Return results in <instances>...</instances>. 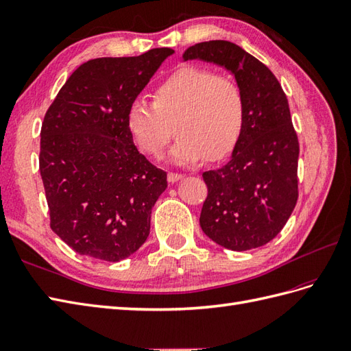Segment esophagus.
<instances>
[{"label": "esophagus", "mask_w": 351, "mask_h": 351, "mask_svg": "<svg viewBox=\"0 0 351 351\" xmlns=\"http://www.w3.org/2000/svg\"><path fill=\"white\" fill-rule=\"evenodd\" d=\"M182 178H184V175H181V173H175V172H169V173H167V181H169L170 184L178 182L179 179H182Z\"/></svg>", "instance_id": "obj_1"}]
</instances>
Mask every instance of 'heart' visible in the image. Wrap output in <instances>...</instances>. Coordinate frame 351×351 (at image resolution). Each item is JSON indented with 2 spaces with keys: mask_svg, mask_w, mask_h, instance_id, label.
<instances>
[{
  "mask_svg": "<svg viewBox=\"0 0 351 351\" xmlns=\"http://www.w3.org/2000/svg\"><path fill=\"white\" fill-rule=\"evenodd\" d=\"M245 99L230 78L199 66H182L166 77L152 102L133 101L128 129L145 154L158 158L179 134L169 157L176 165H193L204 156L221 160L236 148L245 129Z\"/></svg>",
  "mask_w": 351,
  "mask_h": 351,
  "instance_id": "heart-1",
  "label": "heart"
}]
</instances>
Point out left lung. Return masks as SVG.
<instances>
[{"mask_svg": "<svg viewBox=\"0 0 351 351\" xmlns=\"http://www.w3.org/2000/svg\"><path fill=\"white\" fill-rule=\"evenodd\" d=\"M182 59L226 68L245 99V129L230 161L203 173L208 197L200 227L215 243L237 252L264 246L298 200L300 145L286 95L271 71L234 43H199Z\"/></svg>", "mask_w": 351, "mask_h": 351, "instance_id": "obj_1", "label": "left lung"}]
</instances>
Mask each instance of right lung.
<instances>
[{"mask_svg":"<svg viewBox=\"0 0 351 351\" xmlns=\"http://www.w3.org/2000/svg\"><path fill=\"white\" fill-rule=\"evenodd\" d=\"M173 53L161 47L88 60L44 117L40 173L50 227L80 255L119 263L145 243L167 175L134 147L125 117Z\"/></svg>","mask_w":351,"mask_h":351,"instance_id":"right-lung-1","label":"right lung"}]
</instances>
